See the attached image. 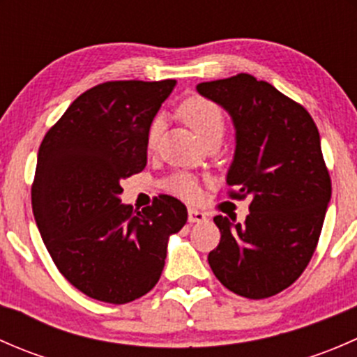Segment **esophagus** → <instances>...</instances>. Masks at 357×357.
<instances>
[{
	"label": "esophagus",
	"instance_id": "obj_1",
	"mask_svg": "<svg viewBox=\"0 0 357 357\" xmlns=\"http://www.w3.org/2000/svg\"><path fill=\"white\" fill-rule=\"evenodd\" d=\"M207 219V215L204 212L197 211V208H188V222H204Z\"/></svg>",
	"mask_w": 357,
	"mask_h": 357
}]
</instances>
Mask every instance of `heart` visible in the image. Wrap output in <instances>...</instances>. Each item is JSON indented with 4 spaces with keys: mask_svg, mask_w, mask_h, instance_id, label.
Returning <instances> with one entry per match:
<instances>
[{
    "mask_svg": "<svg viewBox=\"0 0 357 357\" xmlns=\"http://www.w3.org/2000/svg\"><path fill=\"white\" fill-rule=\"evenodd\" d=\"M178 114L204 142L214 138V136H222V132H225V114L219 109L218 103L205 98V96L195 95L183 100L178 109ZM160 131L162 122L160 119H155L150 124L149 135H146V145H149V149H153L157 145ZM162 185H164V188L169 193L186 200H195L200 192L197 179L193 176L186 174V172H174Z\"/></svg>",
    "mask_w": 357,
    "mask_h": 357,
    "instance_id": "heart-1",
    "label": "heart"
}]
</instances>
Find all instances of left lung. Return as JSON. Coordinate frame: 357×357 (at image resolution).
<instances>
[{
    "label": "left lung",
    "mask_w": 357,
    "mask_h": 357,
    "mask_svg": "<svg viewBox=\"0 0 357 357\" xmlns=\"http://www.w3.org/2000/svg\"><path fill=\"white\" fill-rule=\"evenodd\" d=\"M197 89L231 115L236 149L228 193L250 199L243 225L214 218L221 240L208 264L228 290L273 297L307 268L332 197L318 128L301 103L250 74L200 82Z\"/></svg>",
    "instance_id": "obj_1"
}]
</instances>
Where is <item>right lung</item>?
<instances>
[{
  "mask_svg": "<svg viewBox=\"0 0 357 357\" xmlns=\"http://www.w3.org/2000/svg\"><path fill=\"white\" fill-rule=\"evenodd\" d=\"M174 79L109 81L82 93L43 138L32 183L41 238L70 285L126 304L157 285L185 204L158 195L132 211L121 181L146 165V135Z\"/></svg>",
  "mask_w": 357,
  "mask_h": 357,
  "instance_id": "right-lung-1",
  "label": "right lung"
}]
</instances>
